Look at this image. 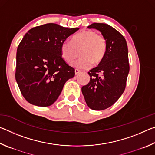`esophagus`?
Masks as SVG:
<instances>
[{
    "instance_id": "34e87169",
    "label": "esophagus",
    "mask_w": 155,
    "mask_h": 155,
    "mask_svg": "<svg viewBox=\"0 0 155 155\" xmlns=\"http://www.w3.org/2000/svg\"><path fill=\"white\" fill-rule=\"evenodd\" d=\"M81 71L79 70H78V69H75V74L77 75V74H78V73H79Z\"/></svg>"
}]
</instances>
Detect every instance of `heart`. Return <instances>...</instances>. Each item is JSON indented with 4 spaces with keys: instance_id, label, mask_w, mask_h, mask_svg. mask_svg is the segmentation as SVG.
I'll use <instances>...</instances> for the list:
<instances>
[{
    "instance_id": "b5f03b06",
    "label": "heart",
    "mask_w": 155,
    "mask_h": 155,
    "mask_svg": "<svg viewBox=\"0 0 155 155\" xmlns=\"http://www.w3.org/2000/svg\"><path fill=\"white\" fill-rule=\"evenodd\" d=\"M80 53V59L74 66L87 69L91 65L99 64L107 51V41L103 35L91 30H83L72 36L71 41H65L61 46L62 58L68 64L72 63Z\"/></svg>"
}]
</instances>
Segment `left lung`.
<instances>
[{
  "instance_id": "8db88e82",
  "label": "left lung",
  "mask_w": 155,
  "mask_h": 155,
  "mask_svg": "<svg viewBox=\"0 0 155 155\" xmlns=\"http://www.w3.org/2000/svg\"><path fill=\"white\" fill-rule=\"evenodd\" d=\"M87 28L101 31L107 41V51L98 66L88 72L90 82L81 90L90 109L104 110L113 105L125 90L129 72L127 44L121 33L107 24L93 23Z\"/></svg>"
}]
</instances>
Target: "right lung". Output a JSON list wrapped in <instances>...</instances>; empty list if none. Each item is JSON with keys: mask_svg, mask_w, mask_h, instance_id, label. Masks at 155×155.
Returning <instances> with one entry per match:
<instances>
[{"mask_svg": "<svg viewBox=\"0 0 155 155\" xmlns=\"http://www.w3.org/2000/svg\"><path fill=\"white\" fill-rule=\"evenodd\" d=\"M79 28L54 23L32 28L17 48L15 80L28 103L39 107L53 104L75 70L61 54V46Z\"/></svg>", "mask_w": 155, "mask_h": 155, "instance_id": "right-lung-1", "label": "right lung"}]
</instances>
